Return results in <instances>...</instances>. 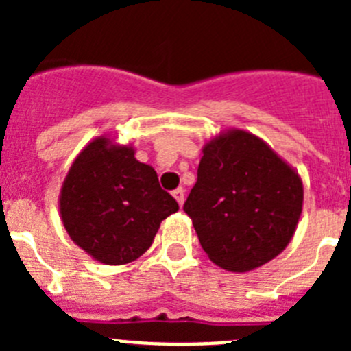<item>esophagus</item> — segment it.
<instances>
[{"label":"esophagus","mask_w":351,"mask_h":351,"mask_svg":"<svg viewBox=\"0 0 351 351\" xmlns=\"http://www.w3.org/2000/svg\"><path fill=\"white\" fill-rule=\"evenodd\" d=\"M173 198L178 200L179 206H182V204H184V190H182V188H178V190H173Z\"/></svg>","instance_id":"1"}]
</instances>
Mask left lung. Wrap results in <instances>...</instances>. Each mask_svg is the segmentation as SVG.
I'll use <instances>...</instances> for the list:
<instances>
[{
    "instance_id": "8db88e82",
    "label": "left lung",
    "mask_w": 351,
    "mask_h": 351,
    "mask_svg": "<svg viewBox=\"0 0 351 351\" xmlns=\"http://www.w3.org/2000/svg\"><path fill=\"white\" fill-rule=\"evenodd\" d=\"M302 200L299 173L258 137L232 130L206 144L182 209L216 265L246 272L288 246Z\"/></svg>"
}]
</instances>
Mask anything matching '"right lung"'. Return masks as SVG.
Listing matches in <instances>:
<instances>
[{"mask_svg":"<svg viewBox=\"0 0 351 351\" xmlns=\"http://www.w3.org/2000/svg\"><path fill=\"white\" fill-rule=\"evenodd\" d=\"M178 209L153 167L137 161L130 145H112L105 137L82 149L60 197L71 241L107 265L137 260L153 244L160 223Z\"/></svg>","mask_w":351,"mask_h":351,"instance_id":"add662e5","label":"right lung"}]
</instances>
